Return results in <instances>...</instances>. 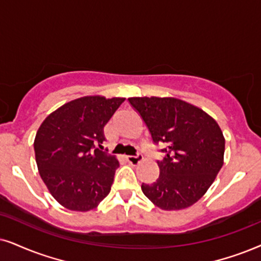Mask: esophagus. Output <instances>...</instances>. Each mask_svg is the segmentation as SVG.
Masks as SVG:
<instances>
[{
    "instance_id": "esophagus-1",
    "label": "esophagus",
    "mask_w": 261,
    "mask_h": 261,
    "mask_svg": "<svg viewBox=\"0 0 261 261\" xmlns=\"http://www.w3.org/2000/svg\"><path fill=\"white\" fill-rule=\"evenodd\" d=\"M126 159H127V161H128V163H130L131 165H137L142 159H143V156H142V154L128 155V156H126Z\"/></svg>"
}]
</instances>
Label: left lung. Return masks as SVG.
Here are the masks:
<instances>
[{
	"label": "left lung",
	"mask_w": 261,
	"mask_h": 261,
	"mask_svg": "<svg viewBox=\"0 0 261 261\" xmlns=\"http://www.w3.org/2000/svg\"><path fill=\"white\" fill-rule=\"evenodd\" d=\"M155 144H164L159 178L142 191L161 210H183L199 201L222 169L225 140L206 112L174 97H130Z\"/></svg>",
	"instance_id": "obj_1"
}]
</instances>
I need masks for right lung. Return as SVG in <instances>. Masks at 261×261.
Returning a JSON list of instances; mask_svg holds the SVG:
<instances>
[{
    "label": "right lung",
    "mask_w": 261,
    "mask_h": 261,
    "mask_svg": "<svg viewBox=\"0 0 261 261\" xmlns=\"http://www.w3.org/2000/svg\"><path fill=\"white\" fill-rule=\"evenodd\" d=\"M124 101L77 98L49 114L39 126L34 143L39 174L66 208L87 212L110 194L119 163L102 150L103 127Z\"/></svg>",
    "instance_id": "obj_1"
}]
</instances>
